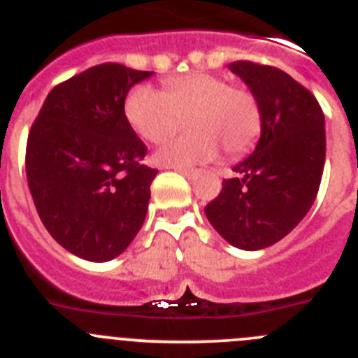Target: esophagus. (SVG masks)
<instances>
[{"instance_id": "esophagus-1", "label": "esophagus", "mask_w": 358, "mask_h": 358, "mask_svg": "<svg viewBox=\"0 0 358 358\" xmlns=\"http://www.w3.org/2000/svg\"><path fill=\"white\" fill-rule=\"evenodd\" d=\"M173 170H177V172L179 173H182V176L186 177V179H189V181H192V179H195V177L199 176V170H195V169H185V166H176V169Z\"/></svg>"}]
</instances>
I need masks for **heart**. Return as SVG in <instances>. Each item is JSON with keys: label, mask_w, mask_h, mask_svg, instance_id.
<instances>
[{"label": "heart", "mask_w": 358, "mask_h": 358, "mask_svg": "<svg viewBox=\"0 0 358 358\" xmlns=\"http://www.w3.org/2000/svg\"><path fill=\"white\" fill-rule=\"evenodd\" d=\"M123 113L143 140L157 143L173 132L179 118H188L192 138L164 141L154 152L161 166H194L215 159L220 147L240 156L260 136L262 110L255 94L233 87L213 73H188L164 80L163 93L150 85H136L125 98Z\"/></svg>", "instance_id": "heart-1"}]
</instances>
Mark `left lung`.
<instances>
[{
  "mask_svg": "<svg viewBox=\"0 0 358 358\" xmlns=\"http://www.w3.org/2000/svg\"><path fill=\"white\" fill-rule=\"evenodd\" d=\"M227 68L258 100L262 134L204 211L226 242L258 251L289 235L314 204L327 156L324 115L314 94L281 69L248 61Z\"/></svg>",
  "mask_w": 358,
  "mask_h": 358,
  "instance_id": "8db88e82",
  "label": "left lung"
}]
</instances>
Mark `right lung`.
<instances>
[{"label":"right lung","mask_w":358,"mask_h":358,"mask_svg":"<svg viewBox=\"0 0 358 358\" xmlns=\"http://www.w3.org/2000/svg\"><path fill=\"white\" fill-rule=\"evenodd\" d=\"M122 64L94 66L50 91L31 125L27 179L44 227L90 262L122 255L141 229L157 170L140 161L143 141L123 106L150 78Z\"/></svg>","instance_id":"right-lung-1"}]
</instances>
